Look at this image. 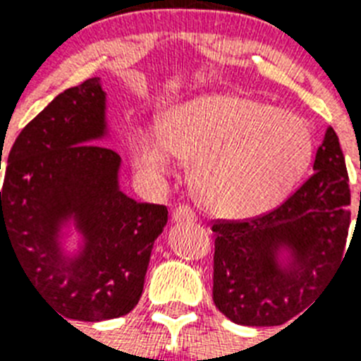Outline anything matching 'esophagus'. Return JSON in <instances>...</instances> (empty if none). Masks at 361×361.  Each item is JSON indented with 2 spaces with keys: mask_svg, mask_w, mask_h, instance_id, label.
Masks as SVG:
<instances>
[{
  "mask_svg": "<svg viewBox=\"0 0 361 361\" xmlns=\"http://www.w3.org/2000/svg\"><path fill=\"white\" fill-rule=\"evenodd\" d=\"M172 221H174V223H195V221H197V214H195V209L189 208V206H178V208L172 212Z\"/></svg>",
  "mask_w": 361,
  "mask_h": 361,
  "instance_id": "esophagus-1",
  "label": "esophagus"
}]
</instances>
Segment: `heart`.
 Returning <instances> with one entry per match:
<instances>
[{
	"label": "heart",
	"instance_id": "1",
	"mask_svg": "<svg viewBox=\"0 0 361 361\" xmlns=\"http://www.w3.org/2000/svg\"><path fill=\"white\" fill-rule=\"evenodd\" d=\"M174 155L192 163L198 200L223 217H252L283 202L313 157L302 116L257 99L217 93L176 104L161 133L138 129L133 159L147 176L172 172Z\"/></svg>",
	"mask_w": 361,
	"mask_h": 361
}]
</instances>
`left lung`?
Masks as SVG:
<instances>
[{"label": "left lung", "mask_w": 361, "mask_h": 361, "mask_svg": "<svg viewBox=\"0 0 361 361\" xmlns=\"http://www.w3.org/2000/svg\"><path fill=\"white\" fill-rule=\"evenodd\" d=\"M314 174L269 214L219 221L214 303L241 326H281L309 307L343 260L350 187L336 130L317 149Z\"/></svg>", "instance_id": "8db88e82"}]
</instances>
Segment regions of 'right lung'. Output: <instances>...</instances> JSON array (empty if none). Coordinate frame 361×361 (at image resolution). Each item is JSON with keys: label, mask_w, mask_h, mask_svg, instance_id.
Returning <instances> with one entry per match:
<instances>
[{"label": "right lung", "mask_w": 361, "mask_h": 361, "mask_svg": "<svg viewBox=\"0 0 361 361\" xmlns=\"http://www.w3.org/2000/svg\"><path fill=\"white\" fill-rule=\"evenodd\" d=\"M106 136V93L95 76L59 93L22 129L0 191V241L13 243L54 311L84 322L135 307L169 221L164 206L121 191V157L97 146ZM71 226L81 236L75 252L64 249Z\"/></svg>", "instance_id": "add662e5"}]
</instances>
